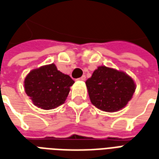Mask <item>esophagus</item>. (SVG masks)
<instances>
[{
  "mask_svg": "<svg viewBox=\"0 0 159 159\" xmlns=\"http://www.w3.org/2000/svg\"><path fill=\"white\" fill-rule=\"evenodd\" d=\"M78 80H80V81H85V80H86V76H81L80 78H78Z\"/></svg>",
  "mask_w": 159,
  "mask_h": 159,
  "instance_id": "1",
  "label": "esophagus"
}]
</instances>
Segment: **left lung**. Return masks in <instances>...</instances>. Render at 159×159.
<instances>
[{
  "label": "left lung",
  "instance_id": "1",
  "mask_svg": "<svg viewBox=\"0 0 159 159\" xmlns=\"http://www.w3.org/2000/svg\"><path fill=\"white\" fill-rule=\"evenodd\" d=\"M90 100L100 110L112 112L121 110L133 96L135 84L123 71L100 66L86 81Z\"/></svg>",
  "mask_w": 159,
  "mask_h": 159
}]
</instances>
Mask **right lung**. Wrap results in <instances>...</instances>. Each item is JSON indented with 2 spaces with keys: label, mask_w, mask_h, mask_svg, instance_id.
<instances>
[{
  "label": "right lung",
  "mask_w": 159,
  "mask_h": 159,
  "mask_svg": "<svg viewBox=\"0 0 159 159\" xmlns=\"http://www.w3.org/2000/svg\"><path fill=\"white\" fill-rule=\"evenodd\" d=\"M73 81L58 70L54 64L33 70L25 80V89L33 103L43 110H51L66 101Z\"/></svg>",
  "instance_id": "add662e5"
}]
</instances>
